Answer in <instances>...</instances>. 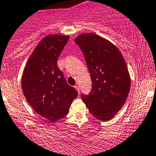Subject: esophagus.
Returning a JSON list of instances; mask_svg holds the SVG:
<instances>
[{"label":"esophagus","instance_id":"esophagus-1","mask_svg":"<svg viewBox=\"0 0 156 156\" xmlns=\"http://www.w3.org/2000/svg\"><path fill=\"white\" fill-rule=\"evenodd\" d=\"M75 88L77 90V91H78V94H80V93H81V92H80V88H79V87H78V85H75Z\"/></svg>","mask_w":156,"mask_h":156}]
</instances>
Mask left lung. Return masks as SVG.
I'll return each instance as SVG.
<instances>
[{
    "label": "left lung",
    "mask_w": 156,
    "mask_h": 156,
    "mask_svg": "<svg viewBox=\"0 0 156 156\" xmlns=\"http://www.w3.org/2000/svg\"><path fill=\"white\" fill-rule=\"evenodd\" d=\"M92 81V89L81 99L90 113L103 122L110 120L122 108L130 87V78L123 56L113 44L94 33L78 36Z\"/></svg>",
    "instance_id": "1"
}]
</instances>
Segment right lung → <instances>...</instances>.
Returning <instances> with one entry per match:
<instances>
[{
	"label": "right lung",
	"instance_id": "add662e5",
	"mask_svg": "<svg viewBox=\"0 0 156 156\" xmlns=\"http://www.w3.org/2000/svg\"><path fill=\"white\" fill-rule=\"evenodd\" d=\"M69 36L50 34L44 37L30 56L23 72L22 88L28 103L38 115L51 122L68 115L78 97L67 84L57 60Z\"/></svg>",
	"mask_w": 156,
	"mask_h": 156
}]
</instances>
